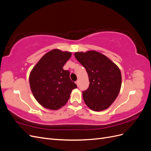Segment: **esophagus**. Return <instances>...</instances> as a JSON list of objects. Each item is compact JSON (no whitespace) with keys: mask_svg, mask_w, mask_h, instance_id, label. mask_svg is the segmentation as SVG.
Here are the masks:
<instances>
[{"mask_svg":"<svg viewBox=\"0 0 151 151\" xmlns=\"http://www.w3.org/2000/svg\"><path fill=\"white\" fill-rule=\"evenodd\" d=\"M76 84H77V86H79V81H76Z\"/></svg>","mask_w":151,"mask_h":151,"instance_id":"1","label":"esophagus"}]
</instances>
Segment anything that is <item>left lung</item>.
Returning a JSON list of instances; mask_svg holds the SVG:
<instances>
[{"label": "left lung", "mask_w": 151, "mask_h": 151, "mask_svg": "<svg viewBox=\"0 0 151 151\" xmlns=\"http://www.w3.org/2000/svg\"><path fill=\"white\" fill-rule=\"evenodd\" d=\"M75 57L88 74L89 88L83 91L86 104L92 110L106 109L119 94L121 72L116 64L104 55L96 51L76 52Z\"/></svg>", "instance_id": "left-lung-1"}]
</instances>
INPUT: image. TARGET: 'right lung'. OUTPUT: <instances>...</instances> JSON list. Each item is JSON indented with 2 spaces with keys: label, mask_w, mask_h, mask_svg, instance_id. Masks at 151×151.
<instances>
[{
  "label": "right lung",
  "mask_w": 151,
  "mask_h": 151,
  "mask_svg": "<svg viewBox=\"0 0 151 151\" xmlns=\"http://www.w3.org/2000/svg\"><path fill=\"white\" fill-rule=\"evenodd\" d=\"M72 53L58 49L50 51L40 59L29 75V84L35 99L47 109H58L67 103L77 85L70 72L63 67Z\"/></svg>",
  "instance_id": "right-lung-1"
}]
</instances>
